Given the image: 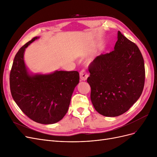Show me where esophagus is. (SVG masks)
<instances>
[{"label": "esophagus", "mask_w": 157, "mask_h": 157, "mask_svg": "<svg viewBox=\"0 0 157 157\" xmlns=\"http://www.w3.org/2000/svg\"><path fill=\"white\" fill-rule=\"evenodd\" d=\"M88 77L87 71L85 69H82L80 72V78L82 80H86Z\"/></svg>", "instance_id": "34e87169"}]
</instances>
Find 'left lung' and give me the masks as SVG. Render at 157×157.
<instances>
[{
	"label": "left lung",
	"instance_id": "left-lung-1",
	"mask_svg": "<svg viewBox=\"0 0 157 157\" xmlns=\"http://www.w3.org/2000/svg\"><path fill=\"white\" fill-rule=\"evenodd\" d=\"M114 49L98 56L88 67L92 103L105 117H117L129 110L145 84L144 60L137 46L118 31Z\"/></svg>",
	"mask_w": 157,
	"mask_h": 157
}]
</instances>
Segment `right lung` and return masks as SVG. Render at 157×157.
I'll list each match as a JSON object with an SVG mask.
<instances>
[{
	"label": "right lung",
	"instance_id": "right-lung-1",
	"mask_svg": "<svg viewBox=\"0 0 157 157\" xmlns=\"http://www.w3.org/2000/svg\"><path fill=\"white\" fill-rule=\"evenodd\" d=\"M37 38L27 42L16 54L10 74V92L18 107L31 120L54 124L67 113L71 96L79 82V73L59 71L49 75L28 74L23 54Z\"/></svg>",
	"mask_w": 157,
	"mask_h": 157
}]
</instances>
